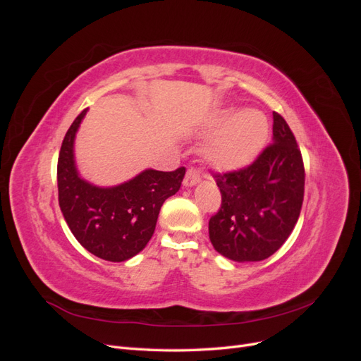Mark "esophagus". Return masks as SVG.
Returning <instances> with one entry per match:
<instances>
[{
  "label": "esophagus",
  "mask_w": 361,
  "mask_h": 361,
  "mask_svg": "<svg viewBox=\"0 0 361 361\" xmlns=\"http://www.w3.org/2000/svg\"><path fill=\"white\" fill-rule=\"evenodd\" d=\"M200 182V174L195 169H188L187 174H185V179H183V187H194L195 183Z\"/></svg>",
  "instance_id": "34e87169"
}]
</instances>
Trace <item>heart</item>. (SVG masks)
<instances>
[{
  "instance_id": "heart-1",
  "label": "heart",
  "mask_w": 361,
  "mask_h": 361,
  "mask_svg": "<svg viewBox=\"0 0 361 361\" xmlns=\"http://www.w3.org/2000/svg\"><path fill=\"white\" fill-rule=\"evenodd\" d=\"M211 130L215 134L206 145V159L220 170H239L260 154L269 128L260 111L223 110L212 118Z\"/></svg>"
}]
</instances>
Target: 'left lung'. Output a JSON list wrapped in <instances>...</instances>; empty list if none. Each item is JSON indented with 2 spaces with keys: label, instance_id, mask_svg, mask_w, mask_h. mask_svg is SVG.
Returning <instances> with one entry per match:
<instances>
[{
  "label": "left lung",
  "instance_id": "8db88e82",
  "mask_svg": "<svg viewBox=\"0 0 361 361\" xmlns=\"http://www.w3.org/2000/svg\"><path fill=\"white\" fill-rule=\"evenodd\" d=\"M272 143L248 167L215 173L221 207L209 220L214 248L235 262H259L285 244L304 199V164L289 125L272 113Z\"/></svg>",
  "mask_w": 361,
  "mask_h": 361
}]
</instances>
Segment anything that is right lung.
Returning <instances> with one entry per match:
<instances>
[{"label":"right lung","mask_w":361,"mask_h":361,"mask_svg":"<svg viewBox=\"0 0 361 361\" xmlns=\"http://www.w3.org/2000/svg\"><path fill=\"white\" fill-rule=\"evenodd\" d=\"M87 108L64 135L57 164L59 203L71 232L87 251L110 262L134 257L150 241L162 203L176 194L185 169H147L116 187H96L75 166L73 143Z\"/></svg>","instance_id":"obj_1"}]
</instances>
